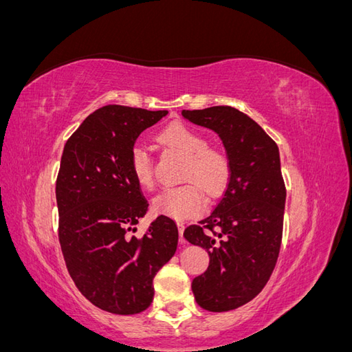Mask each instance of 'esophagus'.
Segmentation results:
<instances>
[{"label":"esophagus","instance_id":"34e87169","mask_svg":"<svg viewBox=\"0 0 352 352\" xmlns=\"http://www.w3.org/2000/svg\"><path fill=\"white\" fill-rule=\"evenodd\" d=\"M177 229H179V242L185 243V238H184V230H185V225L182 221H177Z\"/></svg>","mask_w":352,"mask_h":352}]
</instances>
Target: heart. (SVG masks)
<instances>
[{"label":"heart","instance_id":"obj_1","mask_svg":"<svg viewBox=\"0 0 352 352\" xmlns=\"http://www.w3.org/2000/svg\"><path fill=\"white\" fill-rule=\"evenodd\" d=\"M157 140L167 150L185 158L182 180L192 184L163 190L153 201L154 211L179 220L198 216L206 206L201 189L208 197H217L226 188L232 172L229 154L225 148L207 145L206 135L184 122L168 124ZM131 172L138 185L146 189L154 186L153 164L142 145L132 148Z\"/></svg>","mask_w":352,"mask_h":352}]
</instances>
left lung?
<instances>
[{"label":"left lung","mask_w":352,"mask_h":352,"mask_svg":"<svg viewBox=\"0 0 352 352\" xmlns=\"http://www.w3.org/2000/svg\"><path fill=\"white\" fill-rule=\"evenodd\" d=\"M182 116L214 131L232 164L216 208L184 232L210 255L192 292L204 310H235L261 292L279 257L286 199L279 148L258 123L229 105L182 110Z\"/></svg>","instance_id":"left-lung-1"}]
</instances>
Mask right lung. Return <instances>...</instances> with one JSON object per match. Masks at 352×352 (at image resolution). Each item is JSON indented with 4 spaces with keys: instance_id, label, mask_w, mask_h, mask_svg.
I'll return each instance as SVG.
<instances>
[{
    "instance_id": "1",
    "label": "right lung",
    "mask_w": 352,
    "mask_h": 352,
    "mask_svg": "<svg viewBox=\"0 0 352 352\" xmlns=\"http://www.w3.org/2000/svg\"><path fill=\"white\" fill-rule=\"evenodd\" d=\"M168 111L104 105L65 145L56 184L58 239L82 295L113 314L146 310L157 272L177 248V226L158 216L144 236L131 235L148 202L131 172V151Z\"/></svg>"
}]
</instances>
